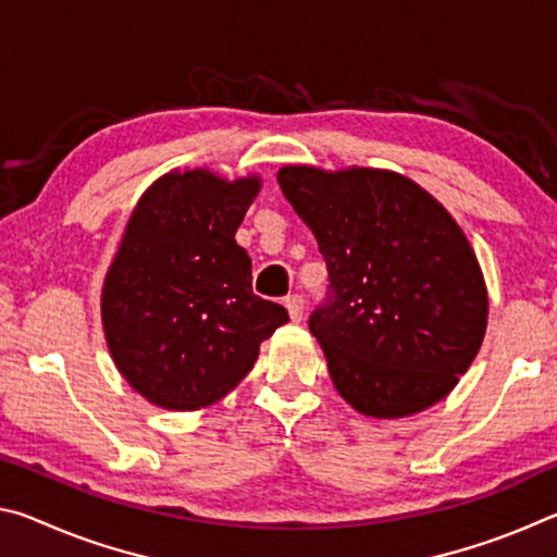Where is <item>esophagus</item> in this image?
<instances>
[{"instance_id": "1", "label": "esophagus", "mask_w": 557, "mask_h": 557, "mask_svg": "<svg viewBox=\"0 0 557 557\" xmlns=\"http://www.w3.org/2000/svg\"><path fill=\"white\" fill-rule=\"evenodd\" d=\"M285 307H287L292 322H299L301 314H305V297H301V295H289L285 299Z\"/></svg>"}]
</instances>
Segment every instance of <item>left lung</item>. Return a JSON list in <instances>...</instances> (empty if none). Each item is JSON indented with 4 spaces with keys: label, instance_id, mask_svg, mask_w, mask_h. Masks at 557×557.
<instances>
[{
    "label": "left lung",
    "instance_id": "obj_1",
    "mask_svg": "<svg viewBox=\"0 0 557 557\" xmlns=\"http://www.w3.org/2000/svg\"><path fill=\"white\" fill-rule=\"evenodd\" d=\"M277 182L326 262L309 332L342 398L373 418L445 398L474 361L488 314L459 225L418 184L381 169L285 166Z\"/></svg>",
    "mask_w": 557,
    "mask_h": 557
}]
</instances>
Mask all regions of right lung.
Instances as JSON below:
<instances>
[{
    "label": "right lung",
    "mask_w": 557,
    "mask_h": 557,
    "mask_svg": "<svg viewBox=\"0 0 557 557\" xmlns=\"http://www.w3.org/2000/svg\"><path fill=\"white\" fill-rule=\"evenodd\" d=\"M258 188L256 176L174 172L132 213L102 289V326L120 373L159 408L221 400L289 322L252 292L250 256L235 243Z\"/></svg>",
    "instance_id": "right-lung-1"
}]
</instances>
